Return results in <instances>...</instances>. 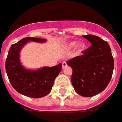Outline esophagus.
<instances>
[{"mask_svg":"<svg viewBox=\"0 0 122 122\" xmlns=\"http://www.w3.org/2000/svg\"><path fill=\"white\" fill-rule=\"evenodd\" d=\"M62 68H64L65 67H66L67 66V64H66V62L65 61H64L62 63Z\"/></svg>","mask_w":122,"mask_h":122,"instance_id":"esophagus-1","label":"esophagus"}]
</instances>
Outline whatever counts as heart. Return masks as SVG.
<instances>
[{"label": "heart", "mask_w": 122, "mask_h": 122, "mask_svg": "<svg viewBox=\"0 0 122 122\" xmlns=\"http://www.w3.org/2000/svg\"><path fill=\"white\" fill-rule=\"evenodd\" d=\"M76 45V42L75 41H71V42H69V43H66L65 45H64V47H65L66 49H71L73 48ZM85 48V45L84 43L83 42H80V43H77V45H76V49L77 51L78 52H82Z\"/></svg>", "instance_id": "heart-1"}]
</instances>
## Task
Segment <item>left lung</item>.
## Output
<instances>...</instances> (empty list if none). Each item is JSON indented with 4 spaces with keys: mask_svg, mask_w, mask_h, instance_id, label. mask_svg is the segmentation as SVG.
Returning a JSON list of instances; mask_svg holds the SVG:
<instances>
[{
    "mask_svg": "<svg viewBox=\"0 0 122 122\" xmlns=\"http://www.w3.org/2000/svg\"><path fill=\"white\" fill-rule=\"evenodd\" d=\"M91 43L83 55L67 62L72 69L71 83L74 90L83 97H93L106 89L111 80L114 67L108 43L93 35H83Z\"/></svg>",
    "mask_w": 122,
    "mask_h": 122,
    "instance_id": "1",
    "label": "left lung"
}]
</instances>
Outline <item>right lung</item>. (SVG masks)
I'll use <instances>...</instances> for the list:
<instances>
[{"instance_id": "add662e5", "label": "right lung", "mask_w": 122, "mask_h": 122, "mask_svg": "<svg viewBox=\"0 0 122 122\" xmlns=\"http://www.w3.org/2000/svg\"><path fill=\"white\" fill-rule=\"evenodd\" d=\"M43 43L41 38L25 37L10 46L6 60L5 68L13 88L18 93L31 98L47 95L52 89L55 78L62 70V64L53 67H43L37 71L26 70L20 62V51L28 41Z\"/></svg>"}]
</instances>
